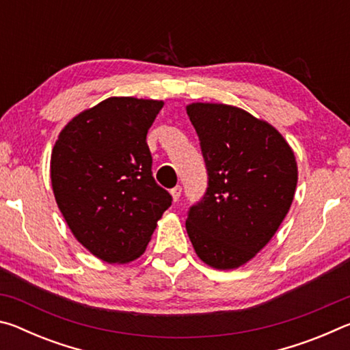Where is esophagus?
Returning a JSON list of instances; mask_svg holds the SVG:
<instances>
[{
    "instance_id": "1",
    "label": "esophagus",
    "mask_w": 350,
    "mask_h": 350,
    "mask_svg": "<svg viewBox=\"0 0 350 350\" xmlns=\"http://www.w3.org/2000/svg\"><path fill=\"white\" fill-rule=\"evenodd\" d=\"M182 194V187L180 185H176L174 188H171V196H173L174 200H179Z\"/></svg>"
}]
</instances>
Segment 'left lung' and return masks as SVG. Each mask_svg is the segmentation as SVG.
Masks as SVG:
<instances>
[{
  "mask_svg": "<svg viewBox=\"0 0 350 350\" xmlns=\"http://www.w3.org/2000/svg\"><path fill=\"white\" fill-rule=\"evenodd\" d=\"M187 114L208 176L188 210L187 233L204 262L236 269L267 244L292 205L293 151L273 126L234 106L193 103Z\"/></svg>",
  "mask_w": 350,
  "mask_h": 350,
  "instance_id": "1",
  "label": "left lung"
}]
</instances>
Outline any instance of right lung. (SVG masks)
Masks as SVG:
<instances>
[{"label":"right lung","mask_w":350,"mask_h":350,"mask_svg":"<svg viewBox=\"0 0 350 350\" xmlns=\"http://www.w3.org/2000/svg\"><path fill=\"white\" fill-rule=\"evenodd\" d=\"M156 100L111 97L72 118L51 159V179L64 221L81 245L106 262L145 252L173 198L152 177L148 129Z\"/></svg>","instance_id":"obj_1"}]
</instances>
